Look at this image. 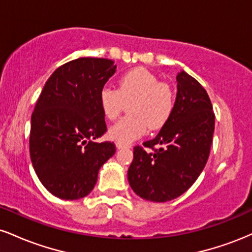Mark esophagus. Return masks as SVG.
I'll return each mask as SVG.
<instances>
[{"mask_svg":"<svg viewBox=\"0 0 252 252\" xmlns=\"http://www.w3.org/2000/svg\"><path fill=\"white\" fill-rule=\"evenodd\" d=\"M116 147L117 149H124V148H130V144L128 143H122V142H116Z\"/></svg>","mask_w":252,"mask_h":252,"instance_id":"1","label":"esophagus"}]
</instances>
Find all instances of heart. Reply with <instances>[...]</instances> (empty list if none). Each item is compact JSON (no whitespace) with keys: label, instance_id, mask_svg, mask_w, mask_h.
<instances>
[{"label":"heart","instance_id":"obj_1","mask_svg":"<svg viewBox=\"0 0 252 252\" xmlns=\"http://www.w3.org/2000/svg\"><path fill=\"white\" fill-rule=\"evenodd\" d=\"M100 110L108 120H116L129 103V116L120 120L109 130L116 142L129 143L146 134L147 129L160 130L172 117L175 99L168 84L142 67L134 68L118 79L117 90L103 88L98 97Z\"/></svg>","mask_w":252,"mask_h":252}]
</instances>
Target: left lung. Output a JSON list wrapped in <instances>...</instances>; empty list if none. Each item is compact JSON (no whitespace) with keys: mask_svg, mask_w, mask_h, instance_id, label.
<instances>
[{"mask_svg":"<svg viewBox=\"0 0 252 252\" xmlns=\"http://www.w3.org/2000/svg\"><path fill=\"white\" fill-rule=\"evenodd\" d=\"M174 111L155 138L134 148L128 180L142 199L173 200L194 184L210 155L215 112L206 90L185 71L176 76Z\"/></svg>","mask_w":252,"mask_h":252,"instance_id":"obj_1","label":"left lung"}]
</instances>
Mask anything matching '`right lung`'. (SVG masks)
<instances>
[{"label": "right lung", "mask_w": 252, "mask_h": 252, "mask_svg": "<svg viewBox=\"0 0 252 252\" xmlns=\"http://www.w3.org/2000/svg\"><path fill=\"white\" fill-rule=\"evenodd\" d=\"M115 72L112 60L79 58L58 67L40 94L31 121V160L45 189L58 198L88 195L116 152L114 142L94 141L106 131L98 97Z\"/></svg>", "instance_id": "obj_1"}]
</instances>
